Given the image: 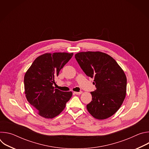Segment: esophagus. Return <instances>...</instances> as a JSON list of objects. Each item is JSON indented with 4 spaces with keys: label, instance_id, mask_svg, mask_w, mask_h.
Segmentation results:
<instances>
[{
    "label": "esophagus",
    "instance_id": "esophagus-1",
    "mask_svg": "<svg viewBox=\"0 0 149 149\" xmlns=\"http://www.w3.org/2000/svg\"><path fill=\"white\" fill-rule=\"evenodd\" d=\"M74 93L76 95H79V94H82V91H80V92H74Z\"/></svg>",
    "mask_w": 149,
    "mask_h": 149
}]
</instances>
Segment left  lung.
I'll return each instance as SVG.
<instances>
[{
  "label": "left lung",
  "instance_id": "left-lung-1",
  "mask_svg": "<svg viewBox=\"0 0 149 149\" xmlns=\"http://www.w3.org/2000/svg\"><path fill=\"white\" fill-rule=\"evenodd\" d=\"M78 64L88 77L94 78L96 90L87 105L91 115L104 120L115 114L126 95L127 78L114 59L101 52H81L75 55Z\"/></svg>",
  "mask_w": 149,
  "mask_h": 149
}]
</instances>
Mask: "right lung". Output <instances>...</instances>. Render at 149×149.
Listing matches in <instances>:
<instances>
[{"mask_svg":"<svg viewBox=\"0 0 149 149\" xmlns=\"http://www.w3.org/2000/svg\"><path fill=\"white\" fill-rule=\"evenodd\" d=\"M73 53H46L37 57L24 77L25 93L28 101L39 115L52 118L65 109L71 91L63 92L53 86L60 70L72 58Z\"/></svg>","mask_w":149,"mask_h":149,"instance_id":"1","label":"right lung"}]
</instances>
